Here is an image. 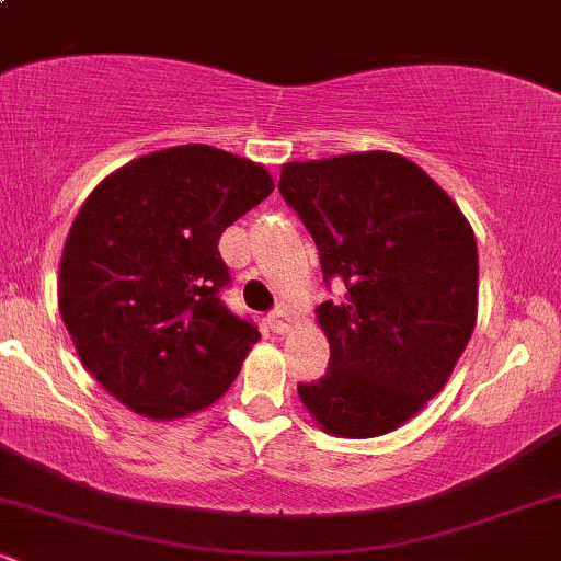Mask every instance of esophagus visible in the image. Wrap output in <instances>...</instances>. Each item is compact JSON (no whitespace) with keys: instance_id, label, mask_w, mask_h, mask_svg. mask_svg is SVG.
Returning <instances> with one entry per match:
<instances>
[{"instance_id":"esophagus-1","label":"esophagus","mask_w":561,"mask_h":561,"mask_svg":"<svg viewBox=\"0 0 561 561\" xmlns=\"http://www.w3.org/2000/svg\"><path fill=\"white\" fill-rule=\"evenodd\" d=\"M268 327H272L276 334H287L293 330V317H289L287 308H276L272 317H268Z\"/></svg>"}]
</instances>
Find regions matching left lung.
Masks as SVG:
<instances>
[{
    "label": "left lung",
    "mask_w": 561,
    "mask_h": 561,
    "mask_svg": "<svg viewBox=\"0 0 561 561\" xmlns=\"http://www.w3.org/2000/svg\"><path fill=\"white\" fill-rule=\"evenodd\" d=\"M282 197L311 231L324 282L330 369L298 396L327 435L392 433L446 388L478 321V242L459 205L388 150L282 165Z\"/></svg>",
    "instance_id": "1"
}]
</instances>
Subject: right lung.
Returning a JSON list of instances; mask_svg holds the SVG:
<instances>
[{
  "instance_id": "1",
  "label": "right lung",
  "mask_w": 561,
  "mask_h": 561,
  "mask_svg": "<svg viewBox=\"0 0 561 561\" xmlns=\"http://www.w3.org/2000/svg\"><path fill=\"white\" fill-rule=\"evenodd\" d=\"M274 192L261 163L179 145L121 165L83 199L57 274L81 364L134 414L173 422L214 405L261 340L227 311L224 229Z\"/></svg>"
}]
</instances>
